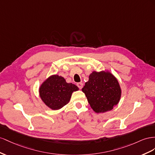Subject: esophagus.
Segmentation results:
<instances>
[{
	"label": "esophagus",
	"instance_id": "esophagus-1",
	"mask_svg": "<svg viewBox=\"0 0 155 155\" xmlns=\"http://www.w3.org/2000/svg\"><path fill=\"white\" fill-rule=\"evenodd\" d=\"M77 86L78 87L79 89H82V87H83V84L82 82H78L77 84Z\"/></svg>",
	"mask_w": 155,
	"mask_h": 155
}]
</instances>
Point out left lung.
<instances>
[{
  "instance_id": "1",
  "label": "left lung",
  "mask_w": 155,
  "mask_h": 155,
  "mask_svg": "<svg viewBox=\"0 0 155 155\" xmlns=\"http://www.w3.org/2000/svg\"><path fill=\"white\" fill-rule=\"evenodd\" d=\"M88 103L96 113L113 109L120 100L121 91L119 82L109 72L94 71L82 89Z\"/></svg>"
}]
</instances>
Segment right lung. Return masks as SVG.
Returning a JSON list of instances; mask_svg holds the SVG:
<instances>
[{"label":"right lung","instance_id":"add662e5","mask_svg":"<svg viewBox=\"0 0 155 155\" xmlns=\"http://www.w3.org/2000/svg\"><path fill=\"white\" fill-rule=\"evenodd\" d=\"M78 87L72 83H67L64 78L52 75L44 82L39 88V95L47 107L58 110L68 104L73 91Z\"/></svg>","mask_w":155,"mask_h":155}]
</instances>
